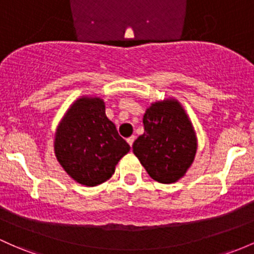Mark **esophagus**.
<instances>
[{
    "instance_id": "obj_1",
    "label": "esophagus",
    "mask_w": 254,
    "mask_h": 254,
    "mask_svg": "<svg viewBox=\"0 0 254 254\" xmlns=\"http://www.w3.org/2000/svg\"><path fill=\"white\" fill-rule=\"evenodd\" d=\"M134 139H135V137H134V135H132V137L127 138V143H128V144H129V145H130V148H132L133 143H134Z\"/></svg>"
}]
</instances>
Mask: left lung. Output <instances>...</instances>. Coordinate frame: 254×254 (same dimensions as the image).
<instances>
[{
    "mask_svg": "<svg viewBox=\"0 0 254 254\" xmlns=\"http://www.w3.org/2000/svg\"><path fill=\"white\" fill-rule=\"evenodd\" d=\"M144 133L133 152L154 181L176 183L191 166L197 150L191 121L176 99L152 103L143 117Z\"/></svg>",
    "mask_w": 254,
    "mask_h": 254,
    "instance_id": "1",
    "label": "left lung"
}]
</instances>
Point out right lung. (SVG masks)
<instances>
[{"label": "right lung", "mask_w": 254, "mask_h": 254, "mask_svg": "<svg viewBox=\"0 0 254 254\" xmlns=\"http://www.w3.org/2000/svg\"><path fill=\"white\" fill-rule=\"evenodd\" d=\"M130 146L105 115L104 100L82 97L73 102L54 139L58 162L75 182L95 187L108 181Z\"/></svg>", "instance_id": "right-lung-1"}]
</instances>
